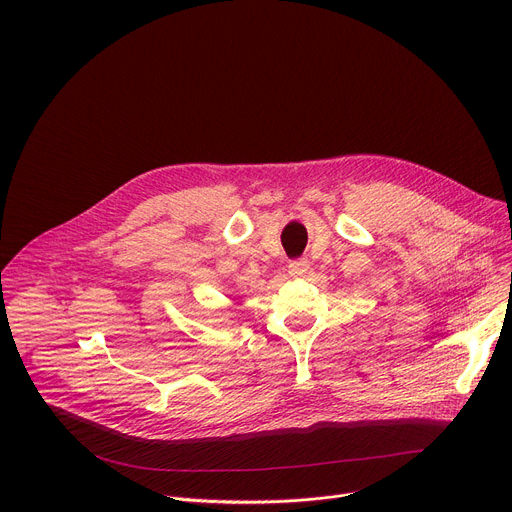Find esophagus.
I'll return each instance as SVG.
<instances>
[{"mask_svg":"<svg viewBox=\"0 0 512 512\" xmlns=\"http://www.w3.org/2000/svg\"><path fill=\"white\" fill-rule=\"evenodd\" d=\"M308 269H310L308 259H296V261L289 263V275L291 277H302V275L308 273Z\"/></svg>","mask_w":512,"mask_h":512,"instance_id":"obj_1","label":"esophagus"}]
</instances>
